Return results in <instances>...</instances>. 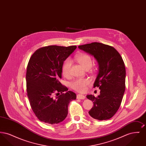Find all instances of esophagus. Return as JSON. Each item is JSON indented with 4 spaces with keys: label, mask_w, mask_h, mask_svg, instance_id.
<instances>
[{
    "label": "esophagus",
    "mask_w": 146,
    "mask_h": 146,
    "mask_svg": "<svg viewBox=\"0 0 146 146\" xmlns=\"http://www.w3.org/2000/svg\"><path fill=\"white\" fill-rule=\"evenodd\" d=\"M76 98H78V99H80V100H84V99H85L86 97L84 96V95H80V94H78L77 95H76Z\"/></svg>",
    "instance_id": "1"
}]
</instances>
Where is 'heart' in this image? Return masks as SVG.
I'll use <instances>...</instances> for the list:
<instances>
[{"instance_id": "obj_1", "label": "heart", "mask_w": 146, "mask_h": 146, "mask_svg": "<svg viewBox=\"0 0 146 146\" xmlns=\"http://www.w3.org/2000/svg\"><path fill=\"white\" fill-rule=\"evenodd\" d=\"M77 62L84 69H90L92 65V60L90 56L86 54H79L75 57ZM72 66L71 60L67 58L64 61L62 68L63 75L65 77H68L70 74V68ZM90 83L88 79H76L70 83L72 89L79 92H84L86 90L87 85Z\"/></svg>"}]
</instances>
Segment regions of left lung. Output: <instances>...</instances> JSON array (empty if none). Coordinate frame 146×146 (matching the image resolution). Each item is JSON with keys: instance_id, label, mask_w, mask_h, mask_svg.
Here are the masks:
<instances>
[{"instance_id": "obj_1", "label": "left lung", "mask_w": 146, "mask_h": 146, "mask_svg": "<svg viewBox=\"0 0 146 146\" xmlns=\"http://www.w3.org/2000/svg\"><path fill=\"white\" fill-rule=\"evenodd\" d=\"M78 48L93 56L98 64L94 88H99L100 94L96 97L92 95L86 96L94 104L89 114L97 120L109 119L118 111L125 92L126 70L123 58L116 49L100 42L79 45Z\"/></svg>"}]
</instances>
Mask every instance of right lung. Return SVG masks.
<instances>
[{
    "instance_id": "right-lung-1",
    "label": "right lung",
    "mask_w": 146,
    "mask_h": 146,
    "mask_svg": "<svg viewBox=\"0 0 146 146\" xmlns=\"http://www.w3.org/2000/svg\"><path fill=\"white\" fill-rule=\"evenodd\" d=\"M76 48L45 46L36 50L29 59L26 77L27 96L35 116L41 121L51 125L62 122L67 116L70 102L76 99V94L68 91L59 81L63 62Z\"/></svg>"
}]
</instances>
